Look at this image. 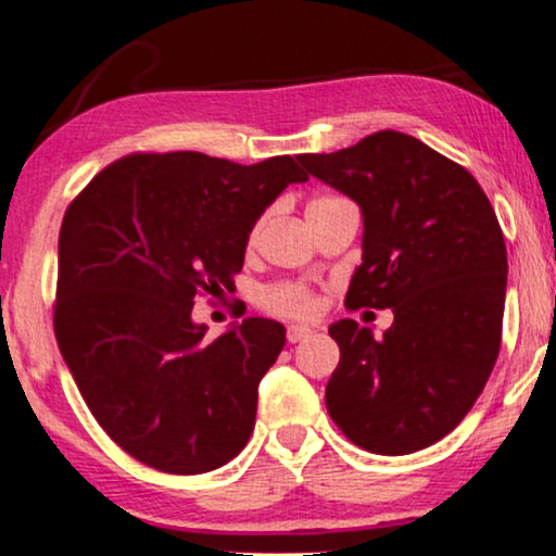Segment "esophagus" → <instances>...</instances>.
Listing matches in <instances>:
<instances>
[{
	"instance_id": "1",
	"label": "esophagus",
	"mask_w": 556,
	"mask_h": 556,
	"mask_svg": "<svg viewBox=\"0 0 556 556\" xmlns=\"http://www.w3.org/2000/svg\"><path fill=\"white\" fill-rule=\"evenodd\" d=\"M312 327H306V325H291L289 330H286V338H289V342H301V340H306V338H312Z\"/></svg>"
}]
</instances>
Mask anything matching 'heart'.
I'll use <instances>...</instances> for the list:
<instances>
[{"instance_id": "heart-1", "label": "heart", "mask_w": 556, "mask_h": 556, "mask_svg": "<svg viewBox=\"0 0 556 556\" xmlns=\"http://www.w3.org/2000/svg\"><path fill=\"white\" fill-rule=\"evenodd\" d=\"M332 201H340V198L319 195L309 203V208H317V205H325V203H332ZM309 208H306V211H309ZM260 301H263L265 309H270L276 314H286V317H309V314L317 309V301H314L312 291L306 289V286H299V283L270 286V289L263 291Z\"/></svg>"}]
</instances>
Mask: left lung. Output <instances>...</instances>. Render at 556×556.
<instances>
[{
    "mask_svg": "<svg viewBox=\"0 0 556 556\" xmlns=\"http://www.w3.org/2000/svg\"><path fill=\"white\" fill-rule=\"evenodd\" d=\"M299 162L361 205L363 263L345 304L394 314L383 338L330 325L340 363L327 413L371 454L428 448L467 417L500 353L508 252L495 211L462 164L400 131Z\"/></svg>",
    "mask_w": 556,
    "mask_h": 556,
    "instance_id": "8db88e82",
    "label": "left lung"
}]
</instances>
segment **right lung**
I'll list each match as a JSON object with an SVG mask.
<instances>
[{
    "mask_svg": "<svg viewBox=\"0 0 556 556\" xmlns=\"http://www.w3.org/2000/svg\"><path fill=\"white\" fill-rule=\"evenodd\" d=\"M306 180L291 156L131 154L66 208L59 351L94 420L147 467L203 475L250 441L260 379L283 351L286 327L247 317L205 340L193 299L235 283L252 226Z\"/></svg>",
    "mask_w": 556,
    "mask_h": 556,
    "instance_id": "1",
    "label": "right lung"
}]
</instances>
